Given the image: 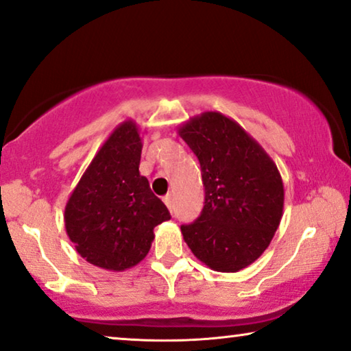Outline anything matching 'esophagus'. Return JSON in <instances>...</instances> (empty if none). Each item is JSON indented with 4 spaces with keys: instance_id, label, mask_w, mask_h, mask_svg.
<instances>
[{
    "instance_id": "34e87169",
    "label": "esophagus",
    "mask_w": 351,
    "mask_h": 351,
    "mask_svg": "<svg viewBox=\"0 0 351 351\" xmlns=\"http://www.w3.org/2000/svg\"><path fill=\"white\" fill-rule=\"evenodd\" d=\"M164 203L167 205V208L170 209V211H173V195H171V193L170 195L164 197Z\"/></svg>"
}]
</instances>
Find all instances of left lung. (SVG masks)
<instances>
[{
    "label": "left lung",
    "mask_w": 351,
    "mask_h": 351,
    "mask_svg": "<svg viewBox=\"0 0 351 351\" xmlns=\"http://www.w3.org/2000/svg\"><path fill=\"white\" fill-rule=\"evenodd\" d=\"M202 167L205 206L181 233L192 254L219 273H238L268 249L284 213L274 160L234 119L205 112L178 128Z\"/></svg>",
    "instance_id": "8db88e82"
}]
</instances>
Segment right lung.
Masks as SVG:
<instances>
[{"mask_svg":"<svg viewBox=\"0 0 351 351\" xmlns=\"http://www.w3.org/2000/svg\"><path fill=\"white\" fill-rule=\"evenodd\" d=\"M142 135L132 119L114 128L64 208L66 233L80 257L121 273L148 255L154 227L170 213L140 175Z\"/></svg>","mask_w":351,"mask_h":351,"instance_id":"right-lung-1","label":"right lung"}]
</instances>
